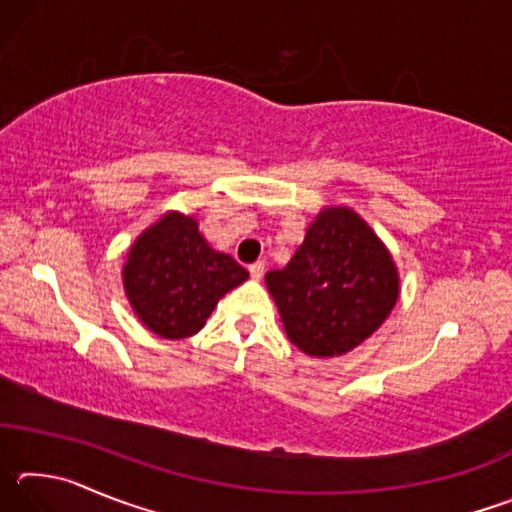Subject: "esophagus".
<instances>
[{
	"instance_id": "esophagus-1",
	"label": "esophagus",
	"mask_w": 512,
	"mask_h": 512,
	"mask_svg": "<svg viewBox=\"0 0 512 512\" xmlns=\"http://www.w3.org/2000/svg\"><path fill=\"white\" fill-rule=\"evenodd\" d=\"M248 271H250V277H253V280H262V275H264V262L250 264Z\"/></svg>"
}]
</instances>
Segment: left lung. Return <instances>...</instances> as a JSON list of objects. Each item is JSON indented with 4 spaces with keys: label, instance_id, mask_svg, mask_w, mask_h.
<instances>
[{
    "label": "left lung",
    "instance_id": "8db88e82",
    "mask_svg": "<svg viewBox=\"0 0 512 512\" xmlns=\"http://www.w3.org/2000/svg\"><path fill=\"white\" fill-rule=\"evenodd\" d=\"M266 287L289 341L309 357H341L377 332L400 298V273L352 207H323L305 241Z\"/></svg>",
    "mask_w": 512,
    "mask_h": 512
}]
</instances>
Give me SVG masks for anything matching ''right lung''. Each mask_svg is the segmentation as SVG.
Returning a JSON list of instances; mask_svg holds the SVG:
<instances>
[{"label":"right lung","mask_w":512,"mask_h":512,"mask_svg":"<svg viewBox=\"0 0 512 512\" xmlns=\"http://www.w3.org/2000/svg\"><path fill=\"white\" fill-rule=\"evenodd\" d=\"M121 280L142 325L173 341L201 332L225 293L248 280V271L207 244L192 214L171 210L133 241Z\"/></svg>","instance_id":"right-lung-1"}]
</instances>
